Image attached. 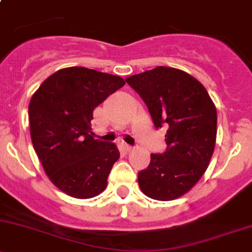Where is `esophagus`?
<instances>
[{
	"label": "esophagus",
	"mask_w": 252,
	"mask_h": 252,
	"mask_svg": "<svg viewBox=\"0 0 252 252\" xmlns=\"http://www.w3.org/2000/svg\"><path fill=\"white\" fill-rule=\"evenodd\" d=\"M122 146H123V149L126 151V153H129V151L133 150V146L128 145V144H123V145H122Z\"/></svg>",
	"instance_id": "obj_1"
}]
</instances>
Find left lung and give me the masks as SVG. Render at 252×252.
I'll return each instance as SVG.
<instances>
[{"label":"left lung","instance_id":"obj_1","mask_svg":"<svg viewBox=\"0 0 252 252\" xmlns=\"http://www.w3.org/2000/svg\"><path fill=\"white\" fill-rule=\"evenodd\" d=\"M148 107L156 129L166 128V148L151 154L138 173L139 187L156 201L187 193L206 172L217 138V109L203 85L187 72L158 66L126 80Z\"/></svg>","mask_w":252,"mask_h":252}]
</instances>
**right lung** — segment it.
<instances>
[{
    "label": "right lung",
    "instance_id": "obj_1",
    "mask_svg": "<svg viewBox=\"0 0 252 252\" xmlns=\"http://www.w3.org/2000/svg\"><path fill=\"white\" fill-rule=\"evenodd\" d=\"M126 85L119 76L86 67H67L49 76L29 103L34 150L51 182L75 198L104 191L119 158L113 143L94 139V111Z\"/></svg>",
    "mask_w": 252,
    "mask_h": 252
}]
</instances>
